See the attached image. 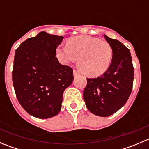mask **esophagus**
Here are the masks:
<instances>
[{
  "instance_id": "esophagus-1",
  "label": "esophagus",
  "mask_w": 149,
  "mask_h": 149,
  "mask_svg": "<svg viewBox=\"0 0 149 149\" xmlns=\"http://www.w3.org/2000/svg\"><path fill=\"white\" fill-rule=\"evenodd\" d=\"M79 75H80V73H79V72L77 71V70H73V76H75V77H76V76H79Z\"/></svg>"
}]
</instances>
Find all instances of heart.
Returning <instances> with one entry per match:
<instances>
[{"label":"heart","mask_w":149,"mask_h":149,"mask_svg":"<svg viewBox=\"0 0 149 149\" xmlns=\"http://www.w3.org/2000/svg\"><path fill=\"white\" fill-rule=\"evenodd\" d=\"M56 57L64 65L78 59V66L86 75L97 76L109 68L112 59V48L107 42L97 37L79 36L69 39L67 45L58 47Z\"/></svg>","instance_id":"b5f03b06"}]
</instances>
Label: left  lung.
I'll return each instance as SVG.
<instances>
[{"instance_id":"8db88e82","label":"left lung","mask_w":149,"mask_h":149,"mask_svg":"<svg viewBox=\"0 0 149 149\" xmlns=\"http://www.w3.org/2000/svg\"><path fill=\"white\" fill-rule=\"evenodd\" d=\"M104 36L112 48V62L102 76L87 79L84 100L91 113L107 117L119 110L128 100L133 88L134 68L128 48L115 39Z\"/></svg>"}]
</instances>
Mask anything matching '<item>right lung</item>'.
<instances>
[{"label":"right lung","mask_w":149,"mask_h":149,"mask_svg":"<svg viewBox=\"0 0 149 149\" xmlns=\"http://www.w3.org/2000/svg\"><path fill=\"white\" fill-rule=\"evenodd\" d=\"M63 37L42 31L16 49L12 71L16 97L29 115L47 119L61 109L64 90L72 84L73 70L58 62L56 49Z\"/></svg>","instance_id":"1"}]
</instances>
